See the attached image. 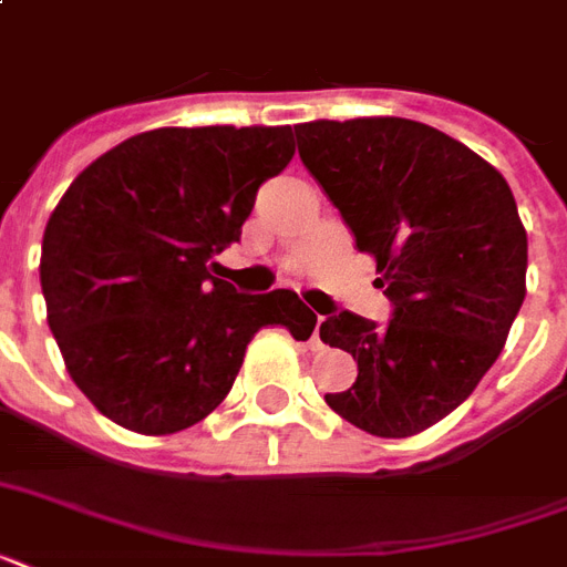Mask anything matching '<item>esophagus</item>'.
I'll use <instances>...</instances> for the list:
<instances>
[{"instance_id":"1","label":"esophagus","mask_w":567,"mask_h":567,"mask_svg":"<svg viewBox=\"0 0 567 567\" xmlns=\"http://www.w3.org/2000/svg\"><path fill=\"white\" fill-rule=\"evenodd\" d=\"M320 323H323V318L318 315V323H315V332H311V347H323V341H320Z\"/></svg>"}]
</instances>
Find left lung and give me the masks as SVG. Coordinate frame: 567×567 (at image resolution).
Instances as JSON below:
<instances>
[{
    "label": "left lung",
    "instance_id": "8db88e82",
    "mask_svg": "<svg viewBox=\"0 0 567 567\" xmlns=\"http://www.w3.org/2000/svg\"><path fill=\"white\" fill-rule=\"evenodd\" d=\"M293 132L394 306L385 329L353 311L320 323V341L359 364L329 409L379 439L417 435L480 385L527 297L515 196L492 164L426 123L315 120Z\"/></svg>",
    "mask_w": 567,
    "mask_h": 567
}]
</instances>
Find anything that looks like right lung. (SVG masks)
<instances>
[{
  "label": "right lung",
  "mask_w": 567,
  "mask_h": 567,
  "mask_svg": "<svg viewBox=\"0 0 567 567\" xmlns=\"http://www.w3.org/2000/svg\"><path fill=\"white\" fill-rule=\"evenodd\" d=\"M291 158V126L153 128L66 188L40 288L66 371L105 417L141 435L188 430L229 394L258 329L315 332L297 293H238L214 261Z\"/></svg>",
  "instance_id": "1"
}]
</instances>
